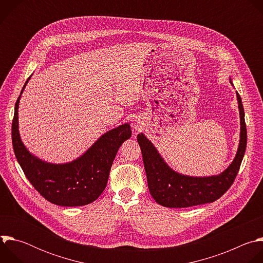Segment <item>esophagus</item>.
<instances>
[{
	"mask_svg": "<svg viewBox=\"0 0 263 263\" xmlns=\"http://www.w3.org/2000/svg\"><path fill=\"white\" fill-rule=\"evenodd\" d=\"M132 125H133V129H134V131H135L136 133L142 131V130H143V127H144L143 122H142L140 119H135V121L133 122Z\"/></svg>",
	"mask_w": 263,
	"mask_h": 263,
	"instance_id": "esophagus-1",
	"label": "esophagus"
}]
</instances>
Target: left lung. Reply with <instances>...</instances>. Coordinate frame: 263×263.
Wrapping results in <instances>:
<instances>
[{
    "mask_svg": "<svg viewBox=\"0 0 263 263\" xmlns=\"http://www.w3.org/2000/svg\"><path fill=\"white\" fill-rule=\"evenodd\" d=\"M236 95L241 126L239 146L233 162L218 176L197 178L180 175L167 166L152 142L143 134L137 135L148 191L158 204L170 208H185L212 203L230 189L237 176L247 147L245 111L241 98L238 92Z\"/></svg>",
    "mask_w": 263,
    "mask_h": 263,
    "instance_id": "8db88e82",
    "label": "left lung"
}]
</instances>
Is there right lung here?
<instances>
[{
	"mask_svg": "<svg viewBox=\"0 0 263 263\" xmlns=\"http://www.w3.org/2000/svg\"><path fill=\"white\" fill-rule=\"evenodd\" d=\"M20 98L15 103L12 120V145L27 179L47 201L59 206H83L96 201L107 185L120 146L131 137L130 125L125 124L105 133L77 160L51 164L32 156L21 140L17 122Z\"/></svg>",
	"mask_w": 263,
	"mask_h": 263,
	"instance_id": "add662e5",
	"label": "right lung"
}]
</instances>
